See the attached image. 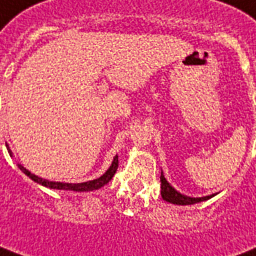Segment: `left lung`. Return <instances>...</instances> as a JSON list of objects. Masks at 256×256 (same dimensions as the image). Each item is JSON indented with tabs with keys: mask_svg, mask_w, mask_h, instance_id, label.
<instances>
[{
	"mask_svg": "<svg viewBox=\"0 0 256 256\" xmlns=\"http://www.w3.org/2000/svg\"><path fill=\"white\" fill-rule=\"evenodd\" d=\"M161 196L165 202H172V204H178V206H192V204H196V202H206L208 198H214V194H210V196H206V198H188V196H184L176 190L174 188H172L169 182L166 181V178L164 177V174L161 173Z\"/></svg>",
	"mask_w": 256,
	"mask_h": 256,
	"instance_id": "left-lung-1",
	"label": "left lung"
}]
</instances>
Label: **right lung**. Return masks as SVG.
I'll use <instances>...</instances> for the list:
<instances>
[{
    "mask_svg": "<svg viewBox=\"0 0 256 256\" xmlns=\"http://www.w3.org/2000/svg\"><path fill=\"white\" fill-rule=\"evenodd\" d=\"M9 150V149H8ZM18 168L24 172L25 174L28 176L29 178H32L34 182L37 184H42L46 188L50 189H63V190H75V192H86V190H94V189H99L102 188L103 185H106L108 181L112 178V176L115 174V172L118 169V156H115L114 161L111 164V166L108 168V170L104 173L103 176H100L99 178L92 181H87V182H80V184H66V182H54V181H48V180H42L40 177L32 174L28 169H25L24 166L18 165Z\"/></svg>",
    "mask_w": 256,
    "mask_h": 256,
    "instance_id": "right-lung-1",
    "label": "right lung"
}]
</instances>
